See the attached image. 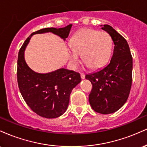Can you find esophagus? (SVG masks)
<instances>
[{"instance_id":"34e87169","label":"esophagus","mask_w":147,"mask_h":147,"mask_svg":"<svg viewBox=\"0 0 147 147\" xmlns=\"http://www.w3.org/2000/svg\"><path fill=\"white\" fill-rule=\"evenodd\" d=\"M81 78H82V79H85V74L84 73H81Z\"/></svg>"}]
</instances>
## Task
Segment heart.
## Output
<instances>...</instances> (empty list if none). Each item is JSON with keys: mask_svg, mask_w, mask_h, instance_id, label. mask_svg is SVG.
I'll use <instances>...</instances> for the list:
<instances>
[{"mask_svg": "<svg viewBox=\"0 0 147 147\" xmlns=\"http://www.w3.org/2000/svg\"><path fill=\"white\" fill-rule=\"evenodd\" d=\"M70 63L75 68L78 63V55L83 62L92 70H99L109 62L113 50V39L109 34L92 29H84L70 38Z\"/></svg>", "mask_w": 147, "mask_h": 147, "instance_id": "obj_1", "label": "heart"}]
</instances>
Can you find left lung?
Wrapping results in <instances>:
<instances>
[{
	"label": "left lung",
	"instance_id": "left-lung-1",
	"mask_svg": "<svg viewBox=\"0 0 147 147\" xmlns=\"http://www.w3.org/2000/svg\"><path fill=\"white\" fill-rule=\"evenodd\" d=\"M114 43L111 61L104 68L86 75L92 85L89 103L96 112L104 115L116 112L129 97L132 84L133 59L127 41L109 25H101Z\"/></svg>",
	"mask_w": 147,
	"mask_h": 147
}]
</instances>
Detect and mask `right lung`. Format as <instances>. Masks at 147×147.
<instances>
[{
  "mask_svg": "<svg viewBox=\"0 0 147 147\" xmlns=\"http://www.w3.org/2000/svg\"><path fill=\"white\" fill-rule=\"evenodd\" d=\"M72 25L58 29L44 28L33 32L18 52L17 80L20 92L30 109L43 117L56 118L65 112L72 89L82 81L80 74L65 68L47 73L36 72L25 61V50L31 37L36 34L52 32L65 41Z\"/></svg>",
  "mask_w": 147,
  "mask_h": 147,
  "instance_id": "add662e5",
  "label": "right lung"
}]
</instances>
